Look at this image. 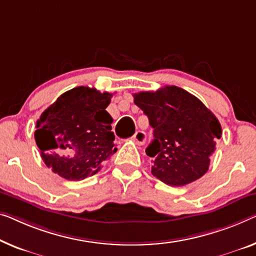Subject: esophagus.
Instances as JSON below:
<instances>
[{"label": "esophagus", "mask_w": 256, "mask_h": 256, "mask_svg": "<svg viewBox=\"0 0 256 256\" xmlns=\"http://www.w3.org/2000/svg\"><path fill=\"white\" fill-rule=\"evenodd\" d=\"M146 139H147V136L144 131H136L132 138V140L134 141L136 144H144L146 142Z\"/></svg>", "instance_id": "34e87169"}]
</instances>
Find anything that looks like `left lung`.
<instances>
[{"instance_id":"8db88e82","label":"left lung","mask_w":256,"mask_h":256,"mask_svg":"<svg viewBox=\"0 0 256 256\" xmlns=\"http://www.w3.org/2000/svg\"><path fill=\"white\" fill-rule=\"evenodd\" d=\"M154 128L146 148L152 174L170 186H184L207 172L222 128L199 98L177 86L133 95Z\"/></svg>"}]
</instances>
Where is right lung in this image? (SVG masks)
I'll use <instances>...</instances> for the list:
<instances>
[{
	"label": "right lung",
	"instance_id": "1",
	"mask_svg": "<svg viewBox=\"0 0 256 256\" xmlns=\"http://www.w3.org/2000/svg\"><path fill=\"white\" fill-rule=\"evenodd\" d=\"M112 94L79 86L63 93L41 114L34 132L44 164L68 180L101 170L115 154L112 118L106 108Z\"/></svg>",
	"mask_w": 256,
	"mask_h": 256
}]
</instances>
